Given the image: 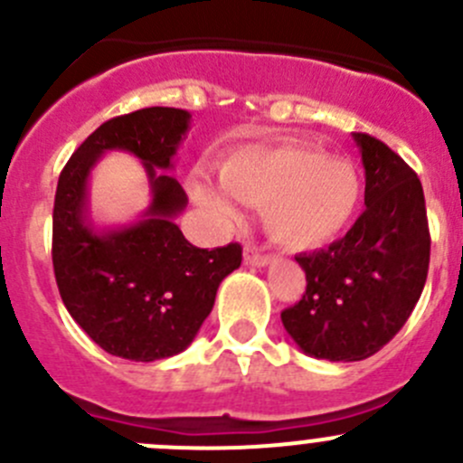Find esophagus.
Returning <instances> with one entry per match:
<instances>
[{"label": "esophagus", "instance_id": "esophagus-1", "mask_svg": "<svg viewBox=\"0 0 463 463\" xmlns=\"http://www.w3.org/2000/svg\"><path fill=\"white\" fill-rule=\"evenodd\" d=\"M244 261L246 264H250V266H269V264H273V255H266V253H261V250H258V249H253V246H246L244 249Z\"/></svg>", "mask_w": 463, "mask_h": 463}]
</instances>
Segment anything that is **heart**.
Returning <instances> with one entry per match:
<instances>
[{"instance_id":"heart-1","label":"heart","mask_w":463,"mask_h":463,"mask_svg":"<svg viewBox=\"0 0 463 463\" xmlns=\"http://www.w3.org/2000/svg\"><path fill=\"white\" fill-rule=\"evenodd\" d=\"M222 188L193 179L194 202L223 223L244 217L240 203L264 205V228L288 250H316L347 232L365 184L345 158L298 143L258 145L232 154L219 170Z\"/></svg>"}]
</instances>
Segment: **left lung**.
Segmentation results:
<instances>
[{
	"label": "left lung",
	"mask_w": 463,
	"mask_h": 463,
	"mask_svg": "<svg viewBox=\"0 0 463 463\" xmlns=\"http://www.w3.org/2000/svg\"><path fill=\"white\" fill-rule=\"evenodd\" d=\"M352 137L365 167V213L329 249L298 255L307 291L282 311L293 343L331 363L363 361L385 347L417 307L430 264L419 176L378 138Z\"/></svg>",
	"instance_id": "obj_1"
}]
</instances>
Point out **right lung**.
Wrapping results in <instances>:
<instances>
[{"instance_id":"1","label":"right lung","mask_w":463,"mask_h":463,"mask_svg":"<svg viewBox=\"0 0 463 463\" xmlns=\"http://www.w3.org/2000/svg\"><path fill=\"white\" fill-rule=\"evenodd\" d=\"M190 111L147 107L102 123L60 175L53 205V270L71 318L107 354L152 363L190 347L213 311L241 246L197 249L175 219L188 205L172 175L190 129ZM107 151L144 163L150 205L134 222L96 227L88 176Z\"/></svg>"}]
</instances>
